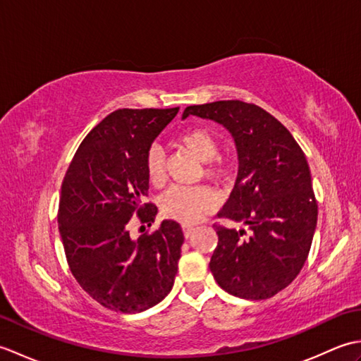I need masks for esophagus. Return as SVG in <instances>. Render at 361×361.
I'll return each mask as SVG.
<instances>
[{
    "label": "esophagus",
    "mask_w": 361,
    "mask_h": 361,
    "mask_svg": "<svg viewBox=\"0 0 361 361\" xmlns=\"http://www.w3.org/2000/svg\"><path fill=\"white\" fill-rule=\"evenodd\" d=\"M194 226H189V225H183V234H185V237L188 239V237H190L192 235V233H194Z\"/></svg>",
    "instance_id": "obj_1"
}]
</instances>
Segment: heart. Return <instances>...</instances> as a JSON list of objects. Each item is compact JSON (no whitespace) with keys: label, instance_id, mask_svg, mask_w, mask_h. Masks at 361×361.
<instances>
[{"label":"heart","instance_id":"heart-1","mask_svg":"<svg viewBox=\"0 0 361 361\" xmlns=\"http://www.w3.org/2000/svg\"><path fill=\"white\" fill-rule=\"evenodd\" d=\"M176 141L206 163L204 175L209 178H224L226 169L214 161L219 157V144L211 132L202 127H190L176 136ZM145 175L150 185L159 186L164 180V157L157 145L145 153ZM220 198L209 186H173L161 197V214L180 224L190 225L217 209Z\"/></svg>","mask_w":361,"mask_h":361}]
</instances>
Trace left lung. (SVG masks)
I'll list each match as a JSON object with an SVG mask.
<instances>
[{
	"instance_id": "1",
	"label": "left lung",
	"mask_w": 361,
	"mask_h": 361,
	"mask_svg": "<svg viewBox=\"0 0 361 361\" xmlns=\"http://www.w3.org/2000/svg\"><path fill=\"white\" fill-rule=\"evenodd\" d=\"M216 121L233 135L239 172L217 214L247 229L214 225L219 235L209 268L228 293L268 299L295 281L312 247L318 203L302 149L281 122L255 104L190 105L183 119Z\"/></svg>"
}]
</instances>
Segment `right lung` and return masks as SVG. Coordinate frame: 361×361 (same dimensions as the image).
I'll use <instances>...</instances> for the list:
<instances>
[{
    "mask_svg": "<svg viewBox=\"0 0 361 361\" xmlns=\"http://www.w3.org/2000/svg\"><path fill=\"white\" fill-rule=\"evenodd\" d=\"M178 110L110 113L82 141L62 183L57 220L68 265L79 286L114 312L147 310L173 287L185 242L180 224L163 220L135 239L128 221L135 214L141 224L155 220L157 206L144 203V159Z\"/></svg>",
    "mask_w": 361,
    "mask_h": 361,
    "instance_id": "right-lung-1",
    "label": "right lung"
}]
</instances>
